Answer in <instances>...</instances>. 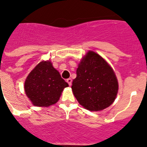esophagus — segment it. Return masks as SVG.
<instances>
[{
  "mask_svg": "<svg viewBox=\"0 0 147 147\" xmlns=\"http://www.w3.org/2000/svg\"><path fill=\"white\" fill-rule=\"evenodd\" d=\"M66 82H67V84H68L69 86H70L71 84H72V79H70V78L67 79V80H66Z\"/></svg>",
  "mask_w": 147,
  "mask_h": 147,
  "instance_id": "34e87169",
  "label": "esophagus"
}]
</instances>
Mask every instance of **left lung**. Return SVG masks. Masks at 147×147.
Listing matches in <instances>:
<instances>
[{
	"mask_svg": "<svg viewBox=\"0 0 147 147\" xmlns=\"http://www.w3.org/2000/svg\"><path fill=\"white\" fill-rule=\"evenodd\" d=\"M72 89L75 98L84 109L98 111L109 107L115 101L118 83L107 62L90 51L79 64Z\"/></svg>",
	"mask_w": 147,
	"mask_h": 147,
	"instance_id": "8db88e82",
	"label": "left lung"
}]
</instances>
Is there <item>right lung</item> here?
<instances>
[{"label": "right lung", "instance_id": "right-lung-1", "mask_svg": "<svg viewBox=\"0 0 147 147\" xmlns=\"http://www.w3.org/2000/svg\"><path fill=\"white\" fill-rule=\"evenodd\" d=\"M68 84L50 61H41L29 74L24 82V90L34 106H47L59 100L63 89Z\"/></svg>", "mask_w": 147, "mask_h": 147}]
</instances>
